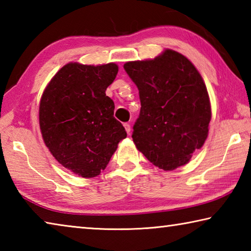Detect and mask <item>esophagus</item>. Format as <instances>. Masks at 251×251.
Listing matches in <instances>:
<instances>
[{
  "instance_id": "1",
  "label": "esophagus",
  "mask_w": 251,
  "mask_h": 251,
  "mask_svg": "<svg viewBox=\"0 0 251 251\" xmlns=\"http://www.w3.org/2000/svg\"><path fill=\"white\" fill-rule=\"evenodd\" d=\"M124 127H125V130L127 134H130V125L128 124V123H125L124 124Z\"/></svg>"
}]
</instances>
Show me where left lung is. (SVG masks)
<instances>
[{
	"label": "left lung",
	"instance_id": "obj_1",
	"mask_svg": "<svg viewBox=\"0 0 251 251\" xmlns=\"http://www.w3.org/2000/svg\"><path fill=\"white\" fill-rule=\"evenodd\" d=\"M124 70L142 105L131 135L137 150L164 171L188 163L205 143L211 120L209 96L196 67L166 50L154 59L127 62Z\"/></svg>",
	"mask_w": 251,
	"mask_h": 251
}]
</instances>
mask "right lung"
I'll return each instance as SVG.
<instances>
[{
  "label": "right lung",
  "mask_w": 251,
  "mask_h": 251,
  "mask_svg": "<svg viewBox=\"0 0 251 251\" xmlns=\"http://www.w3.org/2000/svg\"><path fill=\"white\" fill-rule=\"evenodd\" d=\"M117 72L115 63H69L42 95L40 128L45 145L59 164L83 178L100 175L127 136L105 93Z\"/></svg>",
  "instance_id": "1"
}]
</instances>
